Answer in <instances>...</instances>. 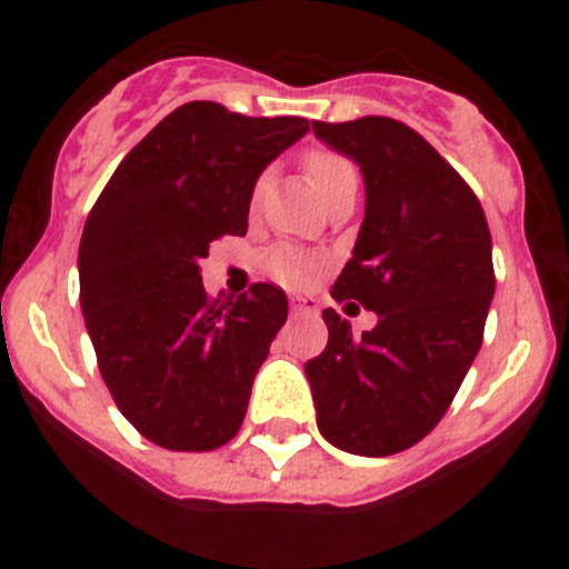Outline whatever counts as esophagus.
<instances>
[{
    "mask_svg": "<svg viewBox=\"0 0 569 569\" xmlns=\"http://www.w3.org/2000/svg\"><path fill=\"white\" fill-rule=\"evenodd\" d=\"M291 311L295 313H317L319 302L313 297H291Z\"/></svg>",
    "mask_w": 569,
    "mask_h": 569,
    "instance_id": "34e87169",
    "label": "esophagus"
}]
</instances>
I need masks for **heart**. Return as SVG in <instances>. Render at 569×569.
Instances as JSON below:
<instances>
[{
    "label": "heart",
    "mask_w": 569,
    "mask_h": 569,
    "mask_svg": "<svg viewBox=\"0 0 569 569\" xmlns=\"http://www.w3.org/2000/svg\"><path fill=\"white\" fill-rule=\"evenodd\" d=\"M306 170H308V178L313 181V187H317L321 200L330 198V194L336 192L338 187H343L347 181H358V173H355L352 162H349L347 157H341V153L325 151V148H317V151L308 153ZM261 192H263V178L256 183V189H252V198H250L252 209H256L258 200H261ZM267 267L269 272H272V278H278L283 286H302L308 283V278H311L313 272H317L319 256H313V252H306L300 248H291V244H280V248L269 250Z\"/></svg>",
    "instance_id": "1"
}]
</instances>
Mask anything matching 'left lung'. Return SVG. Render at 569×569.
<instances>
[{"label": "left lung", "mask_w": 569, "mask_h": 569, "mask_svg": "<svg viewBox=\"0 0 569 569\" xmlns=\"http://www.w3.org/2000/svg\"><path fill=\"white\" fill-rule=\"evenodd\" d=\"M313 134L363 173L366 217L332 297L377 325L355 336L327 308V347L308 360L319 432L336 449L388 457L449 410L485 336L496 274L485 211L460 173L393 118L321 123Z\"/></svg>", "instance_id": "8db88e82"}]
</instances>
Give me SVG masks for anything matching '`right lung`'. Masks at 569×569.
<instances>
[{
    "mask_svg": "<svg viewBox=\"0 0 569 569\" xmlns=\"http://www.w3.org/2000/svg\"><path fill=\"white\" fill-rule=\"evenodd\" d=\"M311 131L189 101L118 164L79 242V302L114 405L151 443L211 451L239 432L289 313L278 286L211 300L200 258L244 237L258 176Z\"/></svg>",
    "mask_w": 569,
    "mask_h": 569,
    "instance_id": "right-lung-1",
    "label": "right lung"
}]
</instances>
